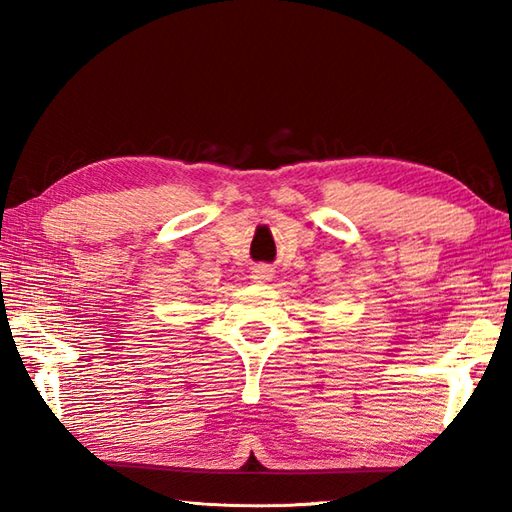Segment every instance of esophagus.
Instances as JSON below:
<instances>
[{"label":"esophagus","mask_w":512,"mask_h":512,"mask_svg":"<svg viewBox=\"0 0 512 512\" xmlns=\"http://www.w3.org/2000/svg\"><path fill=\"white\" fill-rule=\"evenodd\" d=\"M250 277H253L255 281H259V284H264V281H270V279H273V270H270L268 266H255L253 268V275H250Z\"/></svg>","instance_id":"obj_1"}]
</instances>
